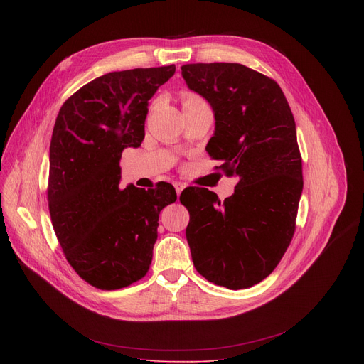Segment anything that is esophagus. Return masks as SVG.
<instances>
[{
	"label": "esophagus",
	"mask_w": 364,
	"mask_h": 364,
	"mask_svg": "<svg viewBox=\"0 0 364 364\" xmlns=\"http://www.w3.org/2000/svg\"><path fill=\"white\" fill-rule=\"evenodd\" d=\"M174 187H176V192H177V195L180 196V195H181V192L184 190V187H186V184H183V183H180V181H174Z\"/></svg>",
	"instance_id": "1"
}]
</instances>
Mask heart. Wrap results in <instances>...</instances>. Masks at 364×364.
<instances>
[{"label": "heart", "instance_id": "1", "mask_svg": "<svg viewBox=\"0 0 364 364\" xmlns=\"http://www.w3.org/2000/svg\"><path fill=\"white\" fill-rule=\"evenodd\" d=\"M196 103H203L198 95H193V94H186L184 95V102H183V106L186 105H196Z\"/></svg>", "mask_w": 364, "mask_h": 364}]
</instances>
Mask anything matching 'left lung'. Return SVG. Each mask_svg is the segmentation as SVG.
Returning a JSON list of instances; mask_svg holds the SVG:
<instances>
[{"label":"left lung","mask_w":364,"mask_h":364,"mask_svg":"<svg viewBox=\"0 0 364 364\" xmlns=\"http://www.w3.org/2000/svg\"><path fill=\"white\" fill-rule=\"evenodd\" d=\"M181 75L214 112L206 151L239 178L224 202L208 188L183 190L192 259L209 282L251 288L276 269L295 232L304 181L294 114L276 81L243 65L192 63Z\"/></svg>","instance_id":"obj_1"}]
</instances>
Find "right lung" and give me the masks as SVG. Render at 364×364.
Returning a JSON list of instances; mask_svg holds the SVG:
<instances>
[{
    "label": "right lung",
    "instance_id": "add662e5",
    "mask_svg": "<svg viewBox=\"0 0 364 364\" xmlns=\"http://www.w3.org/2000/svg\"><path fill=\"white\" fill-rule=\"evenodd\" d=\"M176 66L109 72L63 103L50 144L48 208L68 262L99 289L125 288L146 276L159 214L177 200L159 183H121L122 150L144 139L149 100Z\"/></svg>",
    "mask_w": 364,
    "mask_h": 364
}]
</instances>
